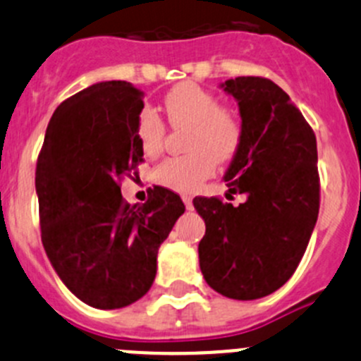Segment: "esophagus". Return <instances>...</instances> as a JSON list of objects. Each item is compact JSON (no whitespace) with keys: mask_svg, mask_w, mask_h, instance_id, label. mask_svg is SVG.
Segmentation results:
<instances>
[{"mask_svg":"<svg viewBox=\"0 0 361 361\" xmlns=\"http://www.w3.org/2000/svg\"><path fill=\"white\" fill-rule=\"evenodd\" d=\"M183 202L187 206V209H194V202H192L190 195H183Z\"/></svg>","mask_w":361,"mask_h":361,"instance_id":"esophagus-1","label":"esophagus"}]
</instances>
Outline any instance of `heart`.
<instances>
[{
    "label": "heart",
    "instance_id": "obj_1",
    "mask_svg": "<svg viewBox=\"0 0 361 361\" xmlns=\"http://www.w3.org/2000/svg\"><path fill=\"white\" fill-rule=\"evenodd\" d=\"M164 108L173 126H190L185 145L188 154L162 160L154 169V181L188 194L213 176L216 162H228L238 154L243 141L241 116L224 106L216 94L192 82L171 89ZM136 140L147 157L160 155L166 123L154 110H143L137 116Z\"/></svg>",
    "mask_w": 361,
    "mask_h": 361
}]
</instances>
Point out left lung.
<instances>
[{
    "label": "left lung",
    "mask_w": 361,
    "mask_h": 361,
    "mask_svg": "<svg viewBox=\"0 0 361 361\" xmlns=\"http://www.w3.org/2000/svg\"><path fill=\"white\" fill-rule=\"evenodd\" d=\"M238 99L243 141L225 174L238 207L195 197L206 234L199 265L207 285L235 300H255L293 276L319 211L314 130L272 80L238 76L221 85Z\"/></svg>",
    "instance_id": "8db88e82"
}]
</instances>
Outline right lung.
Here are the masks:
<instances>
[{"label":"right lung","instance_id":"obj_1","mask_svg":"<svg viewBox=\"0 0 361 361\" xmlns=\"http://www.w3.org/2000/svg\"><path fill=\"white\" fill-rule=\"evenodd\" d=\"M143 97L120 80L68 97L36 162L43 248L69 292L96 309L126 307L150 290L160 245L185 213L180 195L164 187L141 206L120 194V181L143 162Z\"/></svg>","mask_w":361,"mask_h":361}]
</instances>
